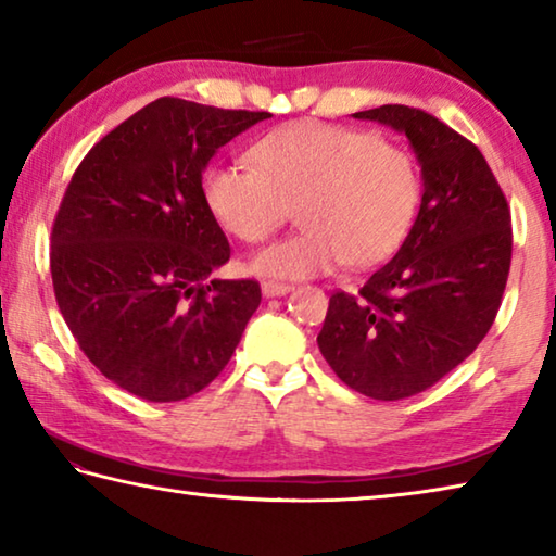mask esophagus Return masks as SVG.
Segmentation results:
<instances>
[{"label":"esophagus","instance_id":"34e87169","mask_svg":"<svg viewBox=\"0 0 556 556\" xmlns=\"http://www.w3.org/2000/svg\"><path fill=\"white\" fill-rule=\"evenodd\" d=\"M291 291V285H285V281H271V279H265L262 281V294H265L267 299L271 296H285Z\"/></svg>","mask_w":556,"mask_h":556}]
</instances>
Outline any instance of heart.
<instances>
[{
	"instance_id": "heart-1",
	"label": "heart",
	"mask_w": 556,
	"mask_h": 556,
	"mask_svg": "<svg viewBox=\"0 0 556 556\" xmlns=\"http://www.w3.org/2000/svg\"><path fill=\"white\" fill-rule=\"evenodd\" d=\"M255 168L205 174L208 208L242 242H262L299 208L296 235L260 250V275L304 279L368 269L407 238L421 201V172L407 149L372 131L294 122L252 149Z\"/></svg>"
}]
</instances>
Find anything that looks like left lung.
I'll list each match as a JSON object with an SVG mask.
<instances>
[{"label":"left lung","instance_id":"obj_1","mask_svg":"<svg viewBox=\"0 0 556 556\" xmlns=\"http://www.w3.org/2000/svg\"><path fill=\"white\" fill-rule=\"evenodd\" d=\"M353 117L407 135L425 193L394 257L355 294L333 291L316 341L348 388L394 402L437 384L491 331L510 275V205L481 149L429 112Z\"/></svg>","mask_w":556,"mask_h":556}]
</instances>
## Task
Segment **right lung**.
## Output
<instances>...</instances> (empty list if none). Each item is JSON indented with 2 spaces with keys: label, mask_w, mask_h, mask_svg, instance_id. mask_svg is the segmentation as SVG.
Returning <instances> with one entry per match:
<instances>
[{
  "label": "right lung",
  "mask_w": 556,
  "mask_h": 556,
  "mask_svg": "<svg viewBox=\"0 0 556 556\" xmlns=\"http://www.w3.org/2000/svg\"><path fill=\"white\" fill-rule=\"evenodd\" d=\"M269 112L159 98L75 168L51 230L59 308L88 361L147 402L218 378L257 312L255 279H211L230 244L203 193L213 154Z\"/></svg>",
  "instance_id": "add662e5"
}]
</instances>
